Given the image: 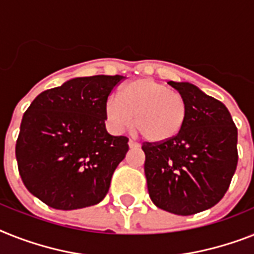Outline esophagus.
I'll list each match as a JSON object with an SVG mask.
<instances>
[{
  "label": "esophagus",
  "mask_w": 254,
  "mask_h": 254,
  "mask_svg": "<svg viewBox=\"0 0 254 254\" xmlns=\"http://www.w3.org/2000/svg\"><path fill=\"white\" fill-rule=\"evenodd\" d=\"M128 145H129V148H139V144H137L136 141H133V140H129Z\"/></svg>",
  "instance_id": "34e87169"
}]
</instances>
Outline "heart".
<instances>
[{
  "label": "heart",
  "instance_id": "1",
  "mask_svg": "<svg viewBox=\"0 0 254 254\" xmlns=\"http://www.w3.org/2000/svg\"><path fill=\"white\" fill-rule=\"evenodd\" d=\"M187 101L160 81L141 77L123 85L119 96L105 104L109 127L115 132L133 122L146 141L165 142L177 137L187 119Z\"/></svg>",
  "mask_w": 254,
  "mask_h": 254
}]
</instances>
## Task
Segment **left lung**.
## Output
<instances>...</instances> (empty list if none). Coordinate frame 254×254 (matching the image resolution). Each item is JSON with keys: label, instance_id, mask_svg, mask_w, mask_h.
<instances>
[{"label": "left lung", "instance_id": "1", "mask_svg": "<svg viewBox=\"0 0 254 254\" xmlns=\"http://www.w3.org/2000/svg\"><path fill=\"white\" fill-rule=\"evenodd\" d=\"M187 101L183 129L165 142H144L150 200L178 215L210 209L227 192L238 165V128L228 109L196 85L169 81Z\"/></svg>", "mask_w": 254, "mask_h": 254}]
</instances>
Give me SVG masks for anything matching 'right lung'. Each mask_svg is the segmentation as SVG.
Here are the masks:
<instances>
[{"label":"right lung","mask_w":254,"mask_h":254,"mask_svg":"<svg viewBox=\"0 0 254 254\" xmlns=\"http://www.w3.org/2000/svg\"><path fill=\"white\" fill-rule=\"evenodd\" d=\"M122 75L74 77L44 91L20 123L15 156L27 190L48 206L74 210L98 204L128 152L126 136L105 127V104Z\"/></svg>","instance_id":"add662e5"}]
</instances>
